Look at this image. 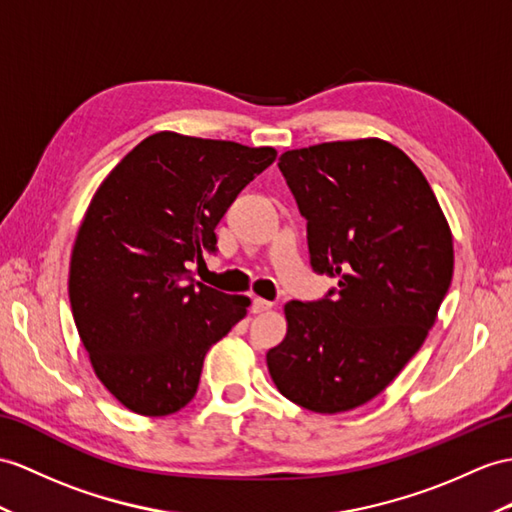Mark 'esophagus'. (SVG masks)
I'll list each match as a JSON object with an SVG mask.
<instances>
[{
    "label": "esophagus",
    "instance_id": "esophagus-1",
    "mask_svg": "<svg viewBox=\"0 0 512 512\" xmlns=\"http://www.w3.org/2000/svg\"><path fill=\"white\" fill-rule=\"evenodd\" d=\"M271 308H273V302H269V299L254 297V302H252L254 313H265V310H271Z\"/></svg>",
    "mask_w": 512,
    "mask_h": 512
}]
</instances>
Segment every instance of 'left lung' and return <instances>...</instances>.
I'll return each instance as SVG.
<instances>
[{
    "mask_svg": "<svg viewBox=\"0 0 512 512\" xmlns=\"http://www.w3.org/2000/svg\"><path fill=\"white\" fill-rule=\"evenodd\" d=\"M278 167L308 221L310 265L339 278L284 306L267 367L286 400L334 415L380 395L426 341L454 273V245L426 176L380 139L291 149Z\"/></svg>",
    "mask_w": 512,
    "mask_h": 512,
    "instance_id": "8db88e82",
    "label": "left lung"
}]
</instances>
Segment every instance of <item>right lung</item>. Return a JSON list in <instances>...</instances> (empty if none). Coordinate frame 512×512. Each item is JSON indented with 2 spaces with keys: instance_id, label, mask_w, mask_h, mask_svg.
Returning a JSON list of instances; mask_svg holds the SVG:
<instances>
[{
  "instance_id": "right-lung-1",
  "label": "right lung",
  "mask_w": 512,
  "mask_h": 512,
  "mask_svg": "<svg viewBox=\"0 0 512 512\" xmlns=\"http://www.w3.org/2000/svg\"><path fill=\"white\" fill-rule=\"evenodd\" d=\"M278 152L176 132L147 136L108 173L86 210L69 267L82 345L132 413L189 404L204 356L245 315L249 297L197 282L215 228Z\"/></svg>"
}]
</instances>
